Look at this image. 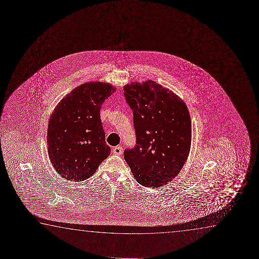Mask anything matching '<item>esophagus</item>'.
<instances>
[{"label": "esophagus", "instance_id": "obj_1", "mask_svg": "<svg viewBox=\"0 0 259 259\" xmlns=\"http://www.w3.org/2000/svg\"><path fill=\"white\" fill-rule=\"evenodd\" d=\"M123 152V148L121 147V146H117V147H115L113 149V154L114 155H121Z\"/></svg>", "mask_w": 259, "mask_h": 259}]
</instances>
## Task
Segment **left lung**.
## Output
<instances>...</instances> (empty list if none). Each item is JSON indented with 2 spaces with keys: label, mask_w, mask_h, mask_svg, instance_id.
Returning <instances> with one entry per match:
<instances>
[{
  "label": "left lung",
  "mask_w": 259,
  "mask_h": 259,
  "mask_svg": "<svg viewBox=\"0 0 259 259\" xmlns=\"http://www.w3.org/2000/svg\"><path fill=\"white\" fill-rule=\"evenodd\" d=\"M134 113L136 145L124 158L135 180L148 188H160L181 171L191 147L188 107L172 91L153 80L124 87Z\"/></svg>",
  "instance_id": "obj_1"
}]
</instances>
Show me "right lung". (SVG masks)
<instances>
[{
    "instance_id": "1",
    "label": "right lung",
    "mask_w": 259,
    "mask_h": 259,
    "mask_svg": "<svg viewBox=\"0 0 259 259\" xmlns=\"http://www.w3.org/2000/svg\"><path fill=\"white\" fill-rule=\"evenodd\" d=\"M115 90L109 83L88 82L55 108L48 125V152L54 168L65 180H88L110 155L100 110Z\"/></svg>"
}]
</instances>
